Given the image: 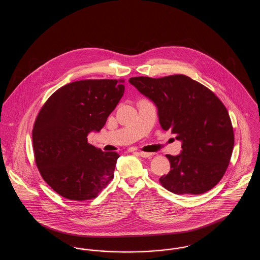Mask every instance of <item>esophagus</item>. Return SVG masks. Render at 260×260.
Here are the masks:
<instances>
[{
	"instance_id": "esophagus-1",
	"label": "esophagus",
	"mask_w": 260,
	"mask_h": 260,
	"mask_svg": "<svg viewBox=\"0 0 260 260\" xmlns=\"http://www.w3.org/2000/svg\"><path fill=\"white\" fill-rule=\"evenodd\" d=\"M137 154L142 158H150L153 155L152 153H147V152H137Z\"/></svg>"
}]
</instances>
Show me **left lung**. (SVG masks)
Returning a JSON list of instances; mask_svg holds the SVG:
<instances>
[{
	"instance_id": "obj_1",
	"label": "left lung",
	"mask_w": 260,
	"mask_h": 260,
	"mask_svg": "<svg viewBox=\"0 0 260 260\" xmlns=\"http://www.w3.org/2000/svg\"><path fill=\"white\" fill-rule=\"evenodd\" d=\"M129 83L158 107L165 131L182 141L180 155H167L171 171L159 179L174 194L199 195L216 185L234 147L230 116L210 88L185 75L134 77Z\"/></svg>"
}]
</instances>
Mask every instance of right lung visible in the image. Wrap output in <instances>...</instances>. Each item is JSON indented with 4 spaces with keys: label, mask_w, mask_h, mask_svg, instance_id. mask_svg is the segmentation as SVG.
Returning a JSON list of instances; mask_svg holds the SVG:
<instances>
[{
    "label": "right lung",
    "mask_w": 260,
    "mask_h": 260,
    "mask_svg": "<svg viewBox=\"0 0 260 260\" xmlns=\"http://www.w3.org/2000/svg\"><path fill=\"white\" fill-rule=\"evenodd\" d=\"M124 80H82L58 88L42 106L33 125L34 157L43 179L63 198H96L114 177L119 154L87 142L124 94Z\"/></svg>",
    "instance_id": "1"
}]
</instances>
